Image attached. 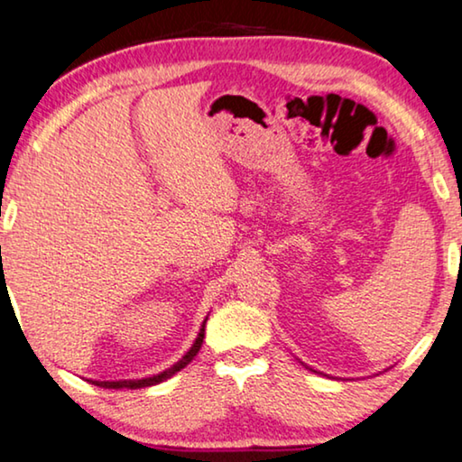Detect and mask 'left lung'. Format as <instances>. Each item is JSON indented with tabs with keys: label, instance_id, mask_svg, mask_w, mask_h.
<instances>
[{
	"label": "left lung",
	"instance_id": "8db88e82",
	"mask_svg": "<svg viewBox=\"0 0 462 462\" xmlns=\"http://www.w3.org/2000/svg\"><path fill=\"white\" fill-rule=\"evenodd\" d=\"M311 371H313V369H311ZM315 374H318V371H315Z\"/></svg>",
	"mask_w": 462,
	"mask_h": 462
}]
</instances>
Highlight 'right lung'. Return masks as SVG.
I'll return each mask as SVG.
<instances>
[{
  "mask_svg": "<svg viewBox=\"0 0 462 462\" xmlns=\"http://www.w3.org/2000/svg\"><path fill=\"white\" fill-rule=\"evenodd\" d=\"M205 323H208V318H205V321H203L201 329H199V334H197L195 342H192V346L189 348V353L184 355L180 361L171 365V367H168V369H165V371H162V374H157V375H151V377H141V380H116V382L87 380V382H88V383H93V385H99V388H109V390H122V388L136 390V388H149V385H155V383H162V382H165V380H170L171 375L178 374V371L187 367V365H189V363H190V361L195 359V356H197L199 348H201L203 338H205Z\"/></svg>",
  "mask_w": 462,
  "mask_h": 462,
  "instance_id": "obj_1",
  "label": "right lung"
}]
</instances>
